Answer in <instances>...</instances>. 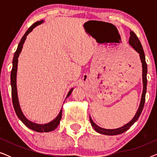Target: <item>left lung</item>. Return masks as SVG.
<instances>
[{"label": "left lung", "instance_id": "obj_1", "mask_svg": "<svg viewBox=\"0 0 157 157\" xmlns=\"http://www.w3.org/2000/svg\"><path fill=\"white\" fill-rule=\"evenodd\" d=\"M128 43L132 46L133 48L136 51L137 53L139 54V57H140L141 63H142V79H143V92H142V96H141V99L140 102V105L138 109V111L135 114L134 117L132 119V121L128 122V124H126V125H124L121 127L115 128V129H106V128H101L99 126L96 125L94 122L92 121L91 117H90V122H91V126H93V128L95 129L96 132L100 133V134H105V135H118L122 133L125 132L126 130H128L130 128V126H132L137 120H138L139 117H140L141 112L144 109V106L145 103V96L146 93H147V65L146 63L145 60V55L144 52L143 47L141 46V42L139 41L138 37H137L136 34L134 32L130 31V38L128 40Z\"/></svg>", "mask_w": 157, "mask_h": 157}]
</instances>
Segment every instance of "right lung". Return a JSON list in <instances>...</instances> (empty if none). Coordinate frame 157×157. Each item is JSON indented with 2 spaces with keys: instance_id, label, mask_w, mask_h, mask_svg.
<instances>
[{
  "instance_id": "obj_1",
  "label": "right lung",
  "mask_w": 157,
  "mask_h": 157,
  "mask_svg": "<svg viewBox=\"0 0 157 157\" xmlns=\"http://www.w3.org/2000/svg\"><path fill=\"white\" fill-rule=\"evenodd\" d=\"M44 22V21L41 20L40 21H37V22L34 23L29 29L27 30V31L25 32L24 36H23L21 38L20 43H19L18 48L16 52H15L13 59V68L11 70V74H10V83H11V94H12V101L13 105L14 110L16 111V115L18 116L19 119L27 126L28 128H31V129L37 132H49L51 131L55 130L56 128L58 127V126L59 125L60 121L62 117V110L61 109V111L58 115V117L56 118L54 120H53L52 121L49 122L48 124H38L33 123L29 120H28L25 117V116L23 114L22 111L21 110L20 105H19L18 102V94H17V88H16V74H17V68H18V58L22 50L23 45L24 44L26 36L29 35V33H31L34 28L37 26V25L41 24ZM74 89H71L68 92L67 94L66 98L68 97L71 95V94L72 93V91Z\"/></svg>"
}]
</instances>
